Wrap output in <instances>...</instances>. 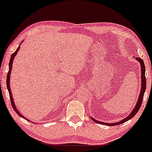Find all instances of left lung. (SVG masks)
<instances>
[{"mask_svg": "<svg viewBox=\"0 0 152 152\" xmlns=\"http://www.w3.org/2000/svg\"><path fill=\"white\" fill-rule=\"evenodd\" d=\"M136 59L140 63V66H141V79H142V86H141V91H140V94L139 96V98L138 100H137L136 105L135 107H134V109L131 114H130L129 116H128L127 117H126L125 119L121 120V121L119 122H116V123H112V124H107V123H105V122H102V121H98L97 120H95L93 118H91V119L93 120L94 121H95L96 123L98 124H104V125H107V126H116V125H119V124H124L125 123L126 121H129L131 119H132L134 116H135L138 112V110H140V108L141 107L142 102L143 101V98H144V94H145V89H146V83H147V80H146V77H145V64H144L143 60L140 58H136Z\"/></svg>", "mask_w": 152, "mask_h": 152, "instance_id": "8db88e82", "label": "left lung"}]
</instances>
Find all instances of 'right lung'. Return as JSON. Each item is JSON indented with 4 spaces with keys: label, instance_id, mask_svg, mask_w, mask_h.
<instances>
[{
    "label": "right lung",
    "instance_id": "add662e5",
    "mask_svg": "<svg viewBox=\"0 0 152 152\" xmlns=\"http://www.w3.org/2000/svg\"><path fill=\"white\" fill-rule=\"evenodd\" d=\"M19 47L20 46L18 47V48H17V50L15 51V52L13 53L12 54L11 56V58H10V63H9V71L7 72V81H6V84H7V89H8V91H9V94H10V101H11V104H12V106L13 109L16 112V113L18 115L19 117H22V118H24L23 117L22 115H21L20 113H19L18 110H17V107H16V106L15 105V102H14V100H13V98H12V92H11V90H10V73H11V70H12V62H13V59H14V57L15 56V55L17 54V53L18 52V51L19 50ZM25 119V118H24ZM28 120V119H26Z\"/></svg>",
    "mask_w": 152,
    "mask_h": 152
}]
</instances>
